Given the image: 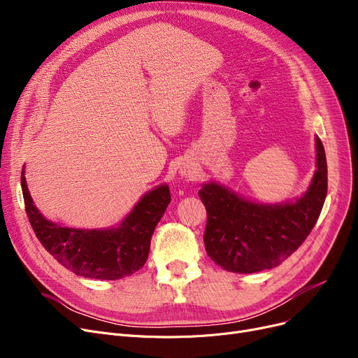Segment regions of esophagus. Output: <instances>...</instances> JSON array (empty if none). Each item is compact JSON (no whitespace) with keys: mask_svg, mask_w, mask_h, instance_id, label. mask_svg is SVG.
<instances>
[{"mask_svg":"<svg viewBox=\"0 0 358 358\" xmlns=\"http://www.w3.org/2000/svg\"><path fill=\"white\" fill-rule=\"evenodd\" d=\"M184 174H185V171H184Z\"/></svg>","mask_w":358,"mask_h":358,"instance_id":"esophagus-1","label":"esophagus"}]
</instances>
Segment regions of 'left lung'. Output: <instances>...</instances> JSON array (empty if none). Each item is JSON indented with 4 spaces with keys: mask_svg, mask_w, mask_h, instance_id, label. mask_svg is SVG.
<instances>
[{
    "mask_svg": "<svg viewBox=\"0 0 358 358\" xmlns=\"http://www.w3.org/2000/svg\"><path fill=\"white\" fill-rule=\"evenodd\" d=\"M328 192L325 149L316 138V171L303 197L266 206L241 199L215 182L199 192L208 223L204 248L210 259L232 273L274 268L308 238L321 215Z\"/></svg>",
    "mask_w": 358,
    "mask_h": 358,
    "instance_id": "8db88e82",
    "label": "left lung"
}]
</instances>
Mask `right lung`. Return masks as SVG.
<instances>
[{
  "label": "right lung",
  "instance_id": "right-lung-1",
  "mask_svg": "<svg viewBox=\"0 0 358 358\" xmlns=\"http://www.w3.org/2000/svg\"><path fill=\"white\" fill-rule=\"evenodd\" d=\"M26 213L45 250L77 275L117 280L134 274L148 259L150 238L171 201L168 185L145 194L117 229L83 231L62 228L36 209L22 173Z\"/></svg>",
  "mask_w": 358,
  "mask_h": 358
}]
</instances>
